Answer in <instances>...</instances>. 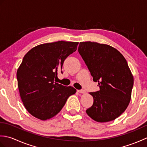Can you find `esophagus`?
I'll list each match as a JSON object with an SVG mask.
<instances>
[{
  "mask_svg": "<svg viewBox=\"0 0 147 147\" xmlns=\"http://www.w3.org/2000/svg\"><path fill=\"white\" fill-rule=\"evenodd\" d=\"M77 91H78V92L80 93H85V90H77Z\"/></svg>",
  "mask_w": 147,
  "mask_h": 147,
  "instance_id": "esophagus-1",
  "label": "esophagus"
}]
</instances>
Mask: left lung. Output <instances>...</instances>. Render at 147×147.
I'll return each instance as SVG.
<instances>
[{
	"mask_svg": "<svg viewBox=\"0 0 147 147\" xmlns=\"http://www.w3.org/2000/svg\"><path fill=\"white\" fill-rule=\"evenodd\" d=\"M78 52L100 90L90 92L93 104L86 111L92 119L106 123L125 111L131 97L133 76L124 56L112 47L80 42Z\"/></svg>",
	"mask_w": 147,
	"mask_h": 147,
	"instance_id": "8db88e82",
	"label": "left lung"
}]
</instances>
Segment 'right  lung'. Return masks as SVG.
I'll return each mask as SVG.
<instances>
[{
    "mask_svg": "<svg viewBox=\"0 0 147 147\" xmlns=\"http://www.w3.org/2000/svg\"><path fill=\"white\" fill-rule=\"evenodd\" d=\"M78 42L59 41L37 45L28 52L17 71L18 86L24 107L43 121L57 115L76 90L54 82L64 61Z\"/></svg>",
    "mask_w": 147,
    "mask_h": 147,
    "instance_id": "right-lung-1",
    "label": "right lung"
}]
</instances>
